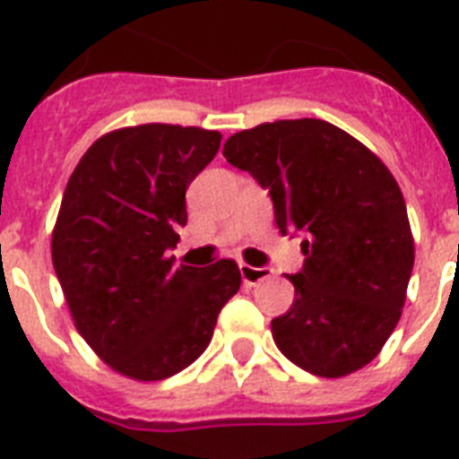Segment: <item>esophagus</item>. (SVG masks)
<instances>
[{
	"mask_svg": "<svg viewBox=\"0 0 459 459\" xmlns=\"http://www.w3.org/2000/svg\"><path fill=\"white\" fill-rule=\"evenodd\" d=\"M272 269H266V266H250V264H240V276L247 286H257L262 281H266L272 276Z\"/></svg>",
	"mask_w": 459,
	"mask_h": 459,
	"instance_id": "obj_1",
	"label": "esophagus"
}]
</instances>
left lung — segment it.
<instances>
[{
	"label": "left lung",
	"instance_id": "8db88e82",
	"mask_svg": "<svg viewBox=\"0 0 459 459\" xmlns=\"http://www.w3.org/2000/svg\"><path fill=\"white\" fill-rule=\"evenodd\" d=\"M229 164L272 195L276 226L302 230L293 307L272 321L279 350L314 377L362 369L398 326L414 266L407 207L377 154L321 118L230 135Z\"/></svg>",
	"mask_w": 459,
	"mask_h": 459
}]
</instances>
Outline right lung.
I'll return each mask as SVG.
<instances>
[{"label": "right lung", "instance_id": "obj_1", "mask_svg": "<svg viewBox=\"0 0 459 459\" xmlns=\"http://www.w3.org/2000/svg\"><path fill=\"white\" fill-rule=\"evenodd\" d=\"M221 133L195 126L118 128L92 143L64 190L52 262L78 333L111 369L161 381L207 350L240 288L233 259L173 264L186 190Z\"/></svg>", "mask_w": 459, "mask_h": 459}]
</instances>
